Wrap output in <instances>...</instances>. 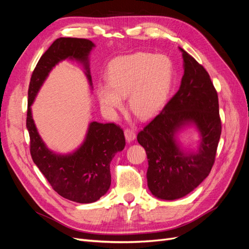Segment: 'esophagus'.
Instances as JSON below:
<instances>
[{
	"mask_svg": "<svg viewBox=\"0 0 249 249\" xmlns=\"http://www.w3.org/2000/svg\"><path fill=\"white\" fill-rule=\"evenodd\" d=\"M124 136L127 142L133 141L135 138H136V133H135L134 130L132 129H125L124 130Z\"/></svg>",
	"mask_w": 249,
	"mask_h": 249,
	"instance_id": "obj_1",
	"label": "esophagus"
}]
</instances>
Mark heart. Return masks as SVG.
Wrapping results in <instances>:
<instances>
[{"label": "heart", "mask_w": 249, "mask_h": 249, "mask_svg": "<svg viewBox=\"0 0 249 249\" xmlns=\"http://www.w3.org/2000/svg\"><path fill=\"white\" fill-rule=\"evenodd\" d=\"M171 79L172 65L167 57L138 52L113 60L107 72L108 84H100L96 93L109 113L122 109L124 97L129 95L131 111L148 118L163 107Z\"/></svg>", "instance_id": "1"}]
</instances>
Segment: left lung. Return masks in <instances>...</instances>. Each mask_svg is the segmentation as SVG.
<instances>
[{
    "instance_id": "obj_1",
    "label": "left lung",
    "mask_w": 249,
    "mask_h": 249,
    "mask_svg": "<svg viewBox=\"0 0 249 249\" xmlns=\"http://www.w3.org/2000/svg\"><path fill=\"white\" fill-rule=\"evenodd\" d=\"M180 51L185 71L179 89L137 135L147 155L149 190L167 200L185 196L209 176L221 135L218 94L210 74L186 51ZM189 122L196 124L202 134L197 154L184 153L174 139L178 129Z\"/></svg>"
}]
</instances>
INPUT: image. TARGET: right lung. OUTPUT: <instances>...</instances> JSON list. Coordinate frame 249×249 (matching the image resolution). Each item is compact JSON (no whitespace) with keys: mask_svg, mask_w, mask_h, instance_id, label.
Instances as JSON below:
<instances>
[{"mask_svg":"<svg viewBox=\"0 0 249 249\" xmlns=\"http://www.w3.org/2000/svg\"><path fill=\"white\" fill-rule=\"evenodd\" d=\"M94 47L85 38L60 37L44 52L34 69L28 90L27 129L30 136V154L36 166L59 195L80 203L94 202L108 191L111 185L110 163L116 153L123 150L125 138L116 124H90L85 142L71 155H56L47 148L37 133L31 106L48 73L59 61L74 58L84 62L88 71V55Z\"/></svg>","mask_w":249,"mask_h":249,"instance_id":"obj_1","label":"right lung"}]
</instances>
